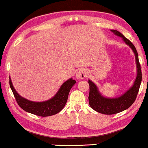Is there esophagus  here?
I'll return each instance as SVG.
<instances>
[{
  "label": "esophagus",
  "instance_id": "obj_1",
  "mask_svg": "<svg viewBox=\"0 0 148 148\" xmlns=\"http://www.w3.org/2000/svg\"><path fill=\"white\" fill-rule=\"evenodd\" d=\"M87 73L86 70H85L84 69H79V71H77L76 74V77L77 79H84L87 76Z\"/></svg>",
  "mask_w": 148,
  "mask_h": 148
}]
</instances>
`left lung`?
Wrapping results in <instances>:
<instances>
[{"label":"left lung","mask_w":148,"mask_h":148,"mask_svg":"<svg viewBox=\"0 0 148 148\" xmlns=\"http://www.w3.org/2000/svg\"><path fill=\"white\" fill-rule=\"evenodd\" d=\"M111 31L113 32L117 36L121 37L123 41L133 51L136 62L137 76L134 82L133 86L128 91L125 92L121 96L117 97V98L113 99H108L104 97L100 93L96 85L91 82V80H89V104L90 106L96 112L106 115L117 114L119 112L124 111V110L129 108L136 100L142 82L141 67H140L138 60V55L136 47H134L133 44L129 40L125 38L121 32L116 31V30H111Z\"/></svg>","instance_id":"obj_1"}]
</instances>
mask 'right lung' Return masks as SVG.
Listing matches in <instances>:
<instances>
[{
	"label": "right lung",
	"mask_w": 148,
	"mask_h": 148,
	"mask_svg": "<svg viewBox=\"0 0 148 148\" xmlns=\"http://www.w3.org/2000/svg\"><path fill=\"white\" fill-rule=\"evenodd\" d=\"M9 82L10 86L19 106L25 112L42 117L51 116L61 112L66 103L72 87L76 84L75 80L72 78L69 79L64 82L53 98L47 101L38 102L29 101L20 96L15 90L10 77Z\"/></svg>",
	"instance_id": "right-lung-1"
}]
</instances>
